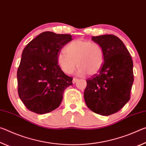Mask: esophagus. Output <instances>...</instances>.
<instances>
[{
    "label": "esophagus",
    "instance_id": "34e87169",
    "mask_svg": "<svg viewBox=\"0 0 146 146\" xmlns=\"http://www.w3.org/2000/svg\"><path fill=\"white\" fill-rule=\"evenodd\" d=\"M79 80V79L77 78H73V80H72V83H75L78 82V81Z\"/></svg>",
    "mask_w": 146,
    "mask_h": 146
}]
</instances>
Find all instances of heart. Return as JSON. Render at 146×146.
Wrapping results in <instances>:
<instances>
[{
  "label": "heart",
  "instance_id": "b5f03b06",
  "mask_svg": "<svg viewBox=\"0 0 146 146\" xmlns=\"http://www.w3.org/2000/svg\"><path fill=\"white\" fill-rule=\"evenodd\" d=\"M65 50L66 52L59 54L57 62L61 70L67 74L73 72L77 64L79 74L94 76L100 72L104 64V50L96 42L76 39L66 46Z\"/></svg>",
  "mask_w": 146,
  "mask_h": 146
}]
</instances>
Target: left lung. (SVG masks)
Wrapping results in <instances>:
<instances>
[{"instance_id": "8db88e82", "label": "left lung", "mask_w": 146, "mask_h": 146, "mask_svg": "<svg viewBox=\"0 0 146 146\" xmlns=\"http://www.w3.org/2000/svg\"><path fill=\"white\" fill-rule=\"evenodd\" d=\"M92 39L102 47L105 62L98 74L86 80L84 98L94 113L109 116L120 111L130 100L133 60L123 42L115 35L94 36Z\"/></svg>"}]
</instances>
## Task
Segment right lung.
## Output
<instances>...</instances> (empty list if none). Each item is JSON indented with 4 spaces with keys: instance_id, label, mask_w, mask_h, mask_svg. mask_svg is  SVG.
Masks as SVG:
<instances>
[{
    "instance_id": "obj_1",
    "label": "right lung",
    "mask_w": 146,
    "mask_h": 146,
    "mask_svg": "<svg viewBox=\"0 0 146 146\" xmlns=\"http://www.w3.org/2000/svg\"><path fill=\"white\" fill-rule=\"evenodd\" d=\"M72 35L44 32L24 48L17 70L18 94L28 110L42 114L57 109L64 90L72 85L57 64V56Z\"/></svg>"
}]
</instances>
